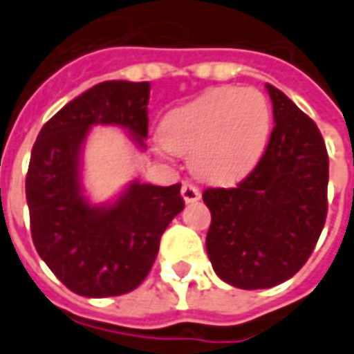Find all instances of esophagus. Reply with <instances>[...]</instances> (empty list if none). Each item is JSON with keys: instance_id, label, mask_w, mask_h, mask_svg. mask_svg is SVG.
Masks as SVG:
<instances>
[{"instance_id": "1", "label": "esophagus", "mask_w": 354, "mask_h": 354, "mask_svg": "<svg viewBox=\"0 0 354 354\" xmlns=\"http://www.w3.org/2000/svg\"><path fill=\"white\" fill-rule=\"evenodd\" d=\"M182 197H184V201L187 204L197 203L198 198H201V191H198L197 185L184 184L182 185Z\"/></svg>"}]
</instances>
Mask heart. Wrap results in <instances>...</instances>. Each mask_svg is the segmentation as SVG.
<instances>
[{
    "label": "heart",
    "mask_w": 354,
    "mask_h": 354,
    "mask_svg": "<svg viewBox=\"0 0 354 354\" xmlns=\"http://www.w3.org/2000/svg\"><path fill=\"white\" fill-rule=\"evenodd\" d=\"M272 112L255 88H214L178 106L161 124L167 150L191 156L203 180L230 184L250 172L266 148Z\"/></svg>",
    "instance_id": "heart-1"
}]
</instances>
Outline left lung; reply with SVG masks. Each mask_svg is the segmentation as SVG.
<instances>
[{"label":"left lung","instance_id":"8db88e82","mask_svg":"<svg viewBox=\"0 0 354 354\" xmlns=\"http://www.w3.org/2000/svg\"><path fill=\"white\" fill-rule=\"evenodd\" d=\"M274 129L257 167L234 187H210L206 251L238 289L283 283L310 259L326 221L328 153L315 122L266 84Z\"/></svg>","mask_w":354,"mask_h":354}]
</instances>
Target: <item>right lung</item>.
Instances as JSON below:
<instances>
[{
    "mask_svg": "<svg viewBox=\"0 0 354 354\" xmlns=\"http://www.w3.org/2000/svg\"><path fill=\"white\" fill-rule=\"evenodd\" d=\"M150 84L106 80L75 97L43 125L26 176L31 238L46 266L80 297L131 292L142 283L159 240L184 210L180 184L131 182L111 204H90L80 156L93 125H118L146 148Z\"/></svg>",
    "mask_w": 354,
    "mask_h": 354,
    "instance_id": "right-lung-1",
    "label": "right lung"
}]
</instances>
